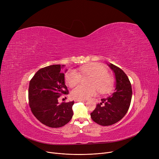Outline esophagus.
Returning <instances> with one entry per match:
<instances>
[{"mask_svg": "<svg viewBox=\"0 0 159 159\" xmlns=\"http://www.w3.org/2000/svg\"><path fill=\"white\" fill-rule=\"evenodd\" d=\"M74 101H75V102H86V100H82V99H75Z\"/></svg>", "mask_w": 159, "mask_h": 159, "instance_id": "esophagus-1", "label": "esophagus"}]
</instances>
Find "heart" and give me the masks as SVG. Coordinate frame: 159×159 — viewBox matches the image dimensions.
I'll list each match as a JSON object with an SVG mask.
<instances>
[{"label": "heart", "instance_id": "heart-1", "mask_svg": "<svg viewBox=\"0 0 159 159\" xmlns=\"http://www.w3.org/2000/svg\"><path fill=\"white\" fill-rule=\"evenodd\" d=\"M82 76L90 77L88 85L85 87L78 86L71 91V96L76 99L86 100L96 95L97 89L102 94L110 93L114 86V79L108 74L107 70L99 63L82 66L79 68ZM81 75L75 70H70L65 75V81L70 87L78 84Z\"/></svg>", "mask_w": 159, "mask_h": 159}]
</instances>
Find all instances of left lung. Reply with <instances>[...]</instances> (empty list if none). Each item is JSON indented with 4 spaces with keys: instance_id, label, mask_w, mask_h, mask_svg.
Listing matches in <instances>:
<instances>
[{
    "instance_id": "1",
    "label": "left lung",
    "mask_w": 159,
    "mask_h": 159,
    "mask_svg": "<svg viewBox=\"0 0 159 159\" xmlns=\"http://www.w3.org/2000/svg\"><path fill=\"white\" fill-rule=\"evenodd\" d=\"M114 73L115 86L110 96L101 99V103L97 105L91 113V117L101 126H110L120 120L126 114L129 107L132 89L129 80L119 67L113 64H107Z\"/></svg>"
}]
</instances>
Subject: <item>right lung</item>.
<instances>
[{
  "instance_id": "1",
  "label": "right lung",
  "mask_w": 159,
  "mask_h": 159,
  "mask_svg": "<svg viewBox=\"0 0 159 159\" xmlns=\"http://www.w3.org/2000/svg\"><path fill=\"white\" fill-rule=\"evenodd\" d=\"M65 65H51L39 70L30 82L28 98L35 117L50 128H60L73 116L74 101L59 104L58 98L69 93L65 84Z\"/></svg>"
}]
</instances>
